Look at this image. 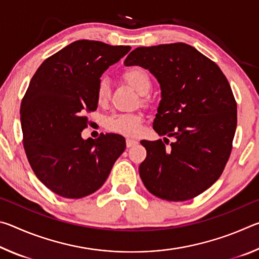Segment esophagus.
<instances>
[{"instance_id":"esophagus-1","label":"esophagus","mask_w":259,"mask_h":259,"mask_svg":"<svg viewBox=\"0 0 259 259\" xmlns=\"http://www.w3.org/2000/svg\"><path fill=\"white\" fill-rule=\"evenodd\" d=\"M138 144V142L136 139H131V138H126V147H131Z\"/></svg>"}]
</instances>
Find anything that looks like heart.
<instances>
[{
    "label": "heart",
    "instance_id": "obj_1",
    "mask_svg": "<svg viewBox=\"0 0 259 259\" xmlns=\"http://www.w3.org/2000/svg\"><path fill=\"white\" fill-rule=\"evenodd\" d=\"M122 77L124 81L130 84L138 94L142 95L143 102H147L146 94L152 88V78L145 69L134 66L126 68L122 73ZM111 96V87L107 78L102 77L98 81L97 88H96V98L100 105H104L108 102ZM144 122V116L139 113H120L113 114L108 116L105 121L106 128L114 133L122 134L125 136H136L142 130Z\"/></svg>",
    "mask_w": 259,
    "mask_h": 259
}]
</instances>
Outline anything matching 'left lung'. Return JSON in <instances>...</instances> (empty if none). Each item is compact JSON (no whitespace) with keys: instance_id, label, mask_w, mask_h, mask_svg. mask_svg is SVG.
Segmentation results:
<instances>
[{"instance_id":"left-lung-1","label":"left lung","mask_w":259,"mask_h":259,"mask_svg":"<svg viewBox=\"0 0 259 259\" xmlns=\"http://www.w3.org/2000/svg\"><path fill=\"white\" fill-rule=\"evenodd\" d=\"M124 64L157 78L162 99L153 129L174 138L140 142L147 152L139 165L144 185L166 201L195 198L221 177L233 147L238 117L229 81L214 61L182 42L139 47Z\"/></svg>"}]
</instances>
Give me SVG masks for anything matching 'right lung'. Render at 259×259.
Masks as SVG:
<instances>
[{
  "label": "right lung",
  "mask_w": 259,
  "mask_h": 259,
  "mask_svg": "<svg viewBox=\"0 0 259 259\" xmlns=\"http://www.w3.org/2000/svg\"><path fill=\"white\" fill-rule=\"evenodd\" d=\"M130 49L78 40L47 58L29 82L20 105L24 150L36 177L59 196L81 199L99 190L125 150L121 135L84 140L81 133L85 114L97 109L99 77Z\"/></svg>",
  "instance_id": "1"
}]
</instances>
